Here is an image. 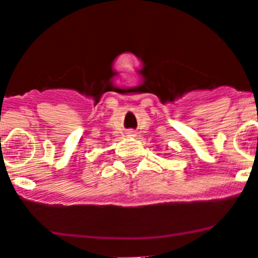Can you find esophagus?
Instances as JSON below:
<instances>
[{"label":"esophagus","mask_w":258,"mask_h":258,"mask_svg":"<svg viewBox=\"0 0 258 258\" xmlns=\"http://www.w3.org/2000/svg\"><path fill=\"white\" fill-rule=\"evenodd\" d=\"M127 136H130V137H134L135 132L134 131H127Z\"/></svg>","instance_id":"obj_1"}]
</instances>
